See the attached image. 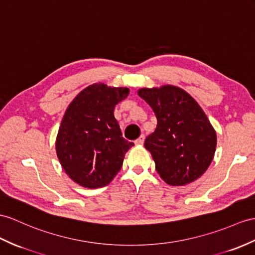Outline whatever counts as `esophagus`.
Masks as SVG:
<instances>
[{
	"instance_id": "34e87169",
	"label": "esophagus",
	"mask_w": 255,
	"mask_h": 255,
	"mask_svg": "<svg viewBox=\"0 0 255 255\" xmlns=\"http://www.w3.org/2000/svg\"><path fill=\"white\" fill-rule=\"evenodd\" d=\"M144 140H145V135L141 134L139 137L135 140V144L136 145H142V144H144Z\"/></svg>"
}]
</instances>
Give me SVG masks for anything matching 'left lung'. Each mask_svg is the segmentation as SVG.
Here are the masks:
<instances>
[{
	"mask_svg": "<svg viewBox=\"0 0 255 255\" xmlns=\"http://www.w3.org/2000/svg\"><path fill=\"white\" fill-rule=\"evenodd\" d=\"M157 118V128L145 139L163 181L183 186L199 178L214 157L216 133L201 107L184 90L172 85L141 89Z\"/></svg>",
	"mask_w": 255,
	"mask_h": 255,
	"instance_id": "8db88e82",
	"label": "left lung"
}]
</instances>
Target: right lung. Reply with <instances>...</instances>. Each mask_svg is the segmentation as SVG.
I'll list each match as a JSON object with an SVG mask.
<instances>
[{"instance_id":"1","label":"right lung","mask_w":255,"mask_h":255,"mask_svg":"<svg viewBox=\"0 0 255 255\" xmlns=\"http://www.w3.org/2000/svg\"><path fill=\"white\" fill-rule=\"evenodd\" d=\"M128 95L127 88L96 83L84 89L67 108L56 139V152L72 181L86 188L107 186L134 146L123 138L114 111Z\"/></svg>"}]
</instances>
